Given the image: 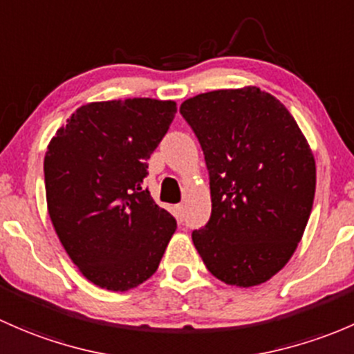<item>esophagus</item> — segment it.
Returning <instances> with one entry per match:
<instances>
[{"instance_id":"34e87169","label":"esophagus","mask_w":354,"mask_h":354,"mask_svg":"<svg viewBox=\"0 0 354 354\" xmlns=\"http://www.w3.org/2000/svg\"><path fill=\"white\" fill-rule=\"evenodd\" d=\"M176 216L178 220H182V216H184V206L182 204H177L176 206Z\"/></svg>"}]
</instances>
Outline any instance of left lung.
I'll list each match as a JSON object with an SVG mask.
<instances>
[{"mask_svg":"<svg viewBox=\"0 0 354 354\" xmlns=\"http://www.w3.org/2000/svg\"><path fill=\"white\" fill-rule=\"evenodd\" d=\"M180 114L201 143L211 218L192 232L207 271L250 288L297 250L315 196V160L293 115L257 86L187 98Z\"/></svg>","mask_w":354,"mask_h":354,"instance_id":"obj_1","label":"left lung"}]
</instances>
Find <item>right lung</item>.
Here are the masks:
<instances>
[{"instance_id": "1", "label": "right lung", "mask_w": 354, "mask_h": 354, "mask_svg": "<svg viewBox=\"0 0 354 354\" xmlns=\"http://www.w3.org/2000/svg\"><path fill=\"white\" fill-rule=\"evenodd\" d=\"M176 112L174 100L92 102L76 109L47 147L50 221L93 285L127 291L158 269L177 221L153 201L143 180Z\"/></svg>"}]
</instances>
